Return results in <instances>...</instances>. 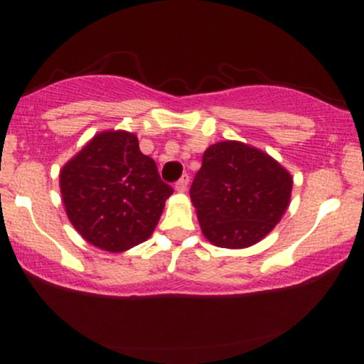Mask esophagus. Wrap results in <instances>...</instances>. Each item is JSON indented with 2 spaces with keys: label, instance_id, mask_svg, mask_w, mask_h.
Here are the masks:
<instances>
[{
  "label": "esophagus",
  "instance_id": "34e87169",
  "mask_svg": "<svg viewBox=\"0 0 364 364\" xmlns=\"http://www.w3.org/2000/svg\"><path fill=\"white\" fill-rule=\"evenodd\" d=\"M188 181H190V176H188V174H183V176L178 179L176 185H174V190H176L178 193H185L188 188Z\"/></svg>",
  "mask_w": 364,
  "mask_h": 364
}]
</instances>
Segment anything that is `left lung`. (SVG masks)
<instances>
[{"mask_svg": "<svg viewBox=\"0 0 364 364\" xmlns=\"http://www.w3.org/2000/svg\"><path fill=\"white\" fill-rule=\"evenodd\" d=\"M292 176L263 150L237 140L210 145L191 185L203 236L214 246L257 245L282 219L291 202Z\"/></svg>", "mask_w": 364, "mask_h": 364, "instance_id": "obj_1", "label": "left lung"}]
</instances>
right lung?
Returning a JSON list of instances; mask_svg holds the SVG:
<instances>
[{
  "instance_id": "right-lung-1",
  "label": "right lung",
  "mask_w": 364,
  "mask_h": 364,
  "mask_svg": "<svg viewBox=\"0 0 364 364\" xmlns=\"http://www.w3.org/2000/svg\"><path fill=\"white\" fill-rule=\"evenodd\" d=\"M63 205L87 243L121 253L152 236L173 188L140 152L135 133L106 129L60 171Z\"/></svg>"
}]
</instances>
